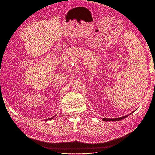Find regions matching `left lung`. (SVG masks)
Segmentation results:
<instances>
[{"mask_svg":"<svg viewBox=\"0 0 155 155\" xmlns=\"http://www.w3.org/2000/svg\"><path fill=\"white\" fill-rule=\"evenodd\" d=\"M127 115H125V116H123V117H118V118H104L103 119V120H105V121H115V120H120L122 119H124L125 117H127Z\"/></svg>","mask_w":155,"mask_h":155,"instance_id":"8db88e82","label":"left lung"}]
</instances>
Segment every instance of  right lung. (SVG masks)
I'll use <instances>...</instances> for the list:
<instances>
[{"instance_id": "obj_1", "label": "right lung", "mask_w": 155, "mask_h": 155, "mask_svg": "<svg viewBox=\"0 0 155 155\" xmlns=\"http://www.w3.org/2000/svg\"><path fill=\"white\" fill-rule=\"evenodd\" d=\"M51 119H53V117H50V118H48V119L45 120V121H47V120H51Z\"/></svg>"}]
</instances>
